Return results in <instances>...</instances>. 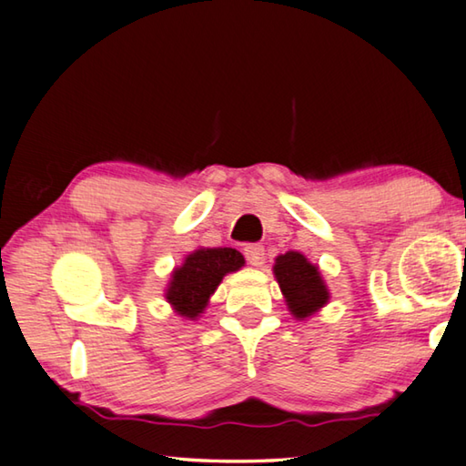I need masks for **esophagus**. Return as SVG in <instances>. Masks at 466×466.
Masks as SVG:
<instances>
[{"instance_id":"obj_1","label":"esophagus","mask_w":466,"mask_h":466,"mask_svg":"<svg viewBox=\"0 0 466 466\" xmlns=\"http://www.w3.org/2000/svg\"><path fill=\"white\" fill-rule=\"evenodd\" d=\"M243 253H245V258H248V261L251 263L253 268L263 266V259H266V249H263V245H259V243L245 245Z\"/></svg>"}]
</instances>
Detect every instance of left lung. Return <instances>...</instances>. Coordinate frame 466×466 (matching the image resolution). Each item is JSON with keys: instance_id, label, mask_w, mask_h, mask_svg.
I'll return each mask as SVG.
<instances>
[{"instance_id": "8db88e82", "label": "left lung", "mask_w": 466, "mask_h": 466, "mask_svg": "<svg viewBox=\"0 0 466 466\" xmlns=\"http://www.w3.org/2000/svg\"><path fill=\"white\" fill-rule=\"evenodd\" d=\"M276 282L282 289V296L289 314L296 320H306L329 304L330 292L316 263L300 251H286L276 258L274 263Z\"/></svg>"}]
</instances>
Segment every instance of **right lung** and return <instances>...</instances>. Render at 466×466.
<instances>
[{"label":"right lung","mask_w":466,"mask_h":466,"mask_svg":"<svg viewBox=\"0 0 466 466\" xmlns=\"http://www.w3.org/2000/svg\"><path fill=\"white\" fill-rule=\"evenodd\" d=\"M245 258L233 248H198L172 269L164 298L187 320H197L227 274L239 271Z\"/></svg>","instance_id":"right-lung-1"}]
</instances>
